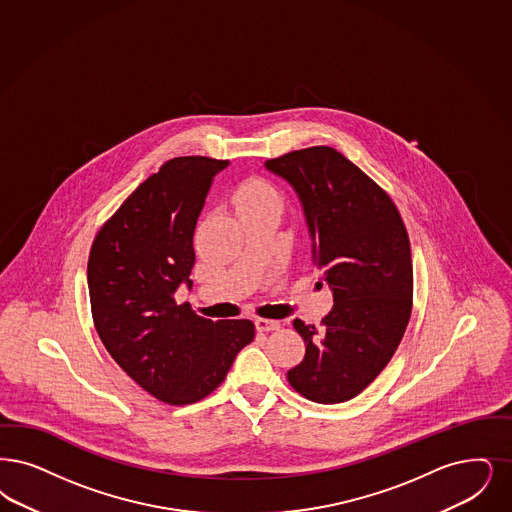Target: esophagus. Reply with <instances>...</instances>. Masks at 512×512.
<instances>
[{
	"label": "esophagus",
	"instance_id": "obj_1",
	"mask_svg": "<svg viewBox=\"0 0 512 512\" xmlns=\"http://www.w3.org/2000/svg\"><path fill=\"white\" fill-rule=\"evenodd\" d=\"M255 326L259 331H276V329H280V322H276V320H268V318H257L255 320Z\"/></svg>",
	"mask_w": 512,
	"mask_h": 512
}]
</instances>
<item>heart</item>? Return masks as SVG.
<instances>
[{
	"mask_svg": "<svg viewBox=\"0 0 512 512\" xmlns=\"http://www.w3.org/2000/svg\"><path fill=\"white\" fill-rule=\"evenodd\" d=\"M284 207V196L280 192V188L276 184L261 179V177H253L247 179L236 192V209L240 211H276L280 213Z\"/></svg>",
	"mask_w": 512,
	"mask_h": 512,
	"instance_id": "heart-1",
	"label": "heart"
}]
</instances>
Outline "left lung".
Here are the masks:
<instances>
[{"label": "left lung", "mask_w": 512, "mask_h": 512, "mask_svg": "<svg viewBox=\"0 0 512 512\" xmlns=\"http://www.w3.org/2000/svg\"><path fill=\"white\" fill-rule=\"evenodd\" d=\"M265 165L299 194L314 263L333 291L318 328L293 320L307 352L287 381L312 402H347L385 369L408 328V230L387 190L331 146L293 150Z\"/></svg>", "instance_id": "8db88e82"}]
</instances>
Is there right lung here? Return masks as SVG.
<instances>
[{
	"label": "right lung",
	"instance_id": "add662e5",
	"mask_svg": "<svg viewBox=\"0 0 512 512\" xmlns=\"http://www.w3.org/2000/svg\"><path fill=\"white\" fill-rule=\"evenodd\" d=\"M228 160L165 162L101 226L87 263L93 324L116 364L169 406L200 402L255 339L251 320H207L175 291L190 282L194 230Z\"/></svg>",
	"mask_w": 512,
	"mask_h": 512
}]
</instances>
